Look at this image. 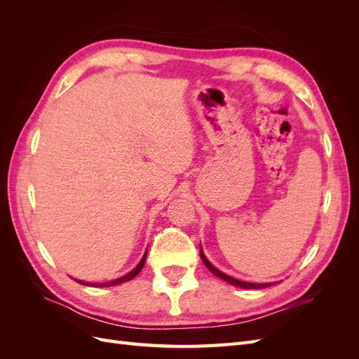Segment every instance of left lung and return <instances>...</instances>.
Here are the masks:
<instances>
[{"instance_id":"left-lung-1","label":"left lung","mask_w":359,"mask_h":359,"mask_svg":"<svg viewBox=\"0 0 359 359\" xmlns=\"http://www.w3.org/2000/svg\"><path fill=\"white\" fill-rule=\"evenodd\" d=\"M201 257H202V260H203V264L206 265V268H208V269L211 271V273H212L214 276L220 277L222 280L227 281V283L232 285V286H236V287H243V289H264V287H268V286L273 285V283H262V285H260V283H247V281L236 280V278H233V277H231V276H227V274L222 273V271L217 269L214 265H211V264H210V260L206 259V256L203 255L202 250H201Z\"/></svg>"}]
</instances>
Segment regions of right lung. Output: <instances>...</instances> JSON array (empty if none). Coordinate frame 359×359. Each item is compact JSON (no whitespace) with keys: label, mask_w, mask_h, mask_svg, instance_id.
I'll use <instances>...</instances> for the list:
<instances>
[{"label":"right lung","mask_w":359,"mask_h":359,"mask_svg":"<svg viewBox=\"0 0 359 359\" xmlns=\"http://www.w3.org/2000/svg\"><path fill=\"white\" fill-rule=\"evenodd\" d=\"M145 260H147V252H145L144 257L140 259V262L137 264V266H136L135 269L130 271V273H128V274H126L124 277H119V278H116V280L107 281V283H86V281H82V280H76V281H78L79 285H86V286H99V287H109V286H116V285H121V283H126V281H128V280L135 278V277H136V276L140 273V269H142V268H144V265H145Z\"/></svg>","instance_id":"right-lung-1"}]
</instances>
